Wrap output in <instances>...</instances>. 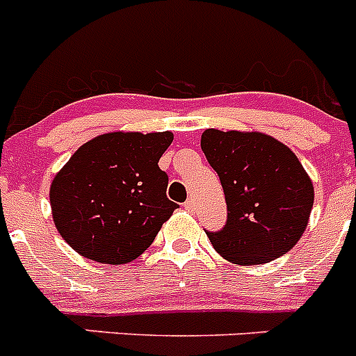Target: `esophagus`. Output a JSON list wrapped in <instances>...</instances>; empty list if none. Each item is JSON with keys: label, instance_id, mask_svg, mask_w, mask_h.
Here are the masks:
<instances>
[{"label": "esophagus", "instance_id": "esophagus-1", "mask_svg": "<svg viewBox=\"0 0 356 356\" xmlns=\"http://www.w3.org/2000/svg\"><path fill=\"white\" fill-rule=\"evenodd\" d=\"M194 207H196V203H194V200H187L184 203V209L187 210V212H194Z\"/></svg>", "mask_w": 356, "mask_h": 356}]
</instances>
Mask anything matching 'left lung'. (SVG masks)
<instances>
[{
  "label": "left lung",
  "instance_id": "obj_1",
  "mask_svg": "<svg viewBox=\"0 0 356 356\" xmlns=\"http://www.w3.org/2000/svg\"><path fill=\"white\" fill-rule=\"evenodd\" d=\"M201 149L219 175L228 221L207 232L213 250L238 266L271 262L296 246L308 225L314 185L298 156L260 131L209 130Z\"/></svg>",
  "mask_w": 356,
  "mask_h": 356
}]
</instances>
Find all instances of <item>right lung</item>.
I'll use <instances>...</instances> for the list:
<instances>
[{"label": "right lung", "mask_w": 356, "mask_h": 356, "mask_svg": "<svg viewBox=\"0 0 356 356\" xmlns=\"http://www.w3.org/2000/svg\"><path fill=\"white\" fill-rule=\"evenodd\" d=\"M171 131H110L74 151L49 187L53 221L72 250L121 266L151 246L176 203L159 160Z\"/></svg>", "instance_id": "1"}]
</instances>
